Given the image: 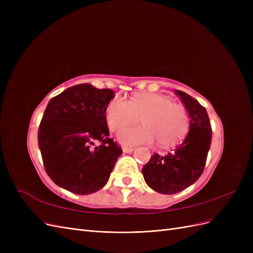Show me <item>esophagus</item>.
Listing matches in <instances>:
<instances>
[{
	"instance_id": "34e87169",
	"label": "esophagus",
	"mask_w": 253,
	"mask_h": 253,
	"mask_svg": "<svg viewBox=\"0 0 253 253\" xmlns=\"http://www.w3.org/2000/svg\"><path fill=\"white\" fill-rule=\"evenodd\" d=\"M122 151H124V153H126V154H129V153H132L134 151V148H132V147H124V148H122Z\"/></svg>"
}]
</instances>
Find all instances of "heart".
<instances>
[{"instance_id": "b5f03b06", "label": "heart", "mask_w": 253, "mask_h": 253, "mask_svg": "<svg viewBox=\"0 0 253 253\" xmlns=\"http://www.w3.org/2000/svg\"><path fill=\"white\" fill-rule=\"evenodd\" d=\"M141 120L142 126H126L118 133L125 145L153 143L171 147L188 132L189 117L185 106L156 93H137L128 100L115 97L105 109V121L111 131H118Z\"/></svg>"}]
</instances>
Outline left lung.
Segmentation results:
<instances>
[{"mask_svg": "<svg viewBox=\"0 0 253 253\" xmlns=\"http://www.w3.org/2000/svg\"><path fill=\"white\" fill-rule=\"evenodd\" d=\"M190 117L189 133L177 148L160 156L157 153L142 168L147 185L158 193L175 194L201 177L212 140L210 119L204 106L190 95L176 89Z\"/></svg>", "mask_w": 253, "mask_h": 253, "instance_id": "8db88e82", "label": "left lung"}]
</instances>
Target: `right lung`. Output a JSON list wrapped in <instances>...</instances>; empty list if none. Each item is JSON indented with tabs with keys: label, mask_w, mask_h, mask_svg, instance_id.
I'll return each mask as SVG.
<instances>
[{
	"label": "right lung",
	"mask_w": 253,
	"mask_h": 253,
	"mask_svg": "<svg viewBox=\"0 0 253 253\" xmlns=\"http://www.w3.org/2000/svg\"><path fill=\"white\" fill-rule=\"evenodd\" d=\"M114 94L110 88L83 83L50 99L39 126L38 143L45 171L59 187L86 195L108 182L122 153L109 137L105 121V109Z\"/></svg>",
	"instance_id": "obj_1"
}]
</instances>
